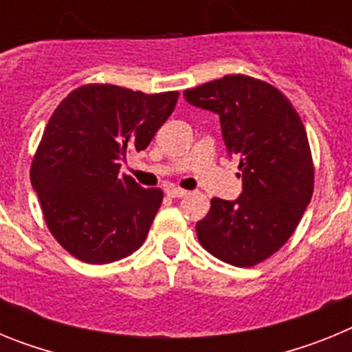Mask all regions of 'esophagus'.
Segmentation results:
<instances>
[{"label":"esophagus","mask_w":352,"mask_h":352,"mask_svg":"<svg viewBox=\"0 0 352 352\" xmlns=\"http://www.w3.org/2000/svg\"><path fill=\"white\" fill-rule=\"evenodd\" d=\"M166 192L169 197H185V195L188 194L186 190H183V188H176V186H169Z\"/></svg>","instance_id":"obj_1"}]
</instances>
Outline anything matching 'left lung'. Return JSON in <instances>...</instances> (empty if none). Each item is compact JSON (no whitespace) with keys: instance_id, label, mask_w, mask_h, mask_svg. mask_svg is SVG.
<instances>
[{"instance_id":"obj_1","label":"left lung","mask_w":352,"mask_h":352,"mask_svg":"<svg viewBox=\"0 0 352 352\" xmlns=\"http://www.w3.org/2000/svg\"><path fill=\"white\" fill-rule=\"evenodd\" d=\"M185 98L219 114L243 176L236 201L211 199L195 226L199 243L227 264L256 266L287 243L312 199L316 173L303 121L284 93L243 74L185 89Z\"/></svg>"}]
</instances>
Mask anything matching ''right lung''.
Wrapping results in <instances>:
<instances>
[{"label": "right lung", "instance_id": "right-lung-1", "mask_svg": "<svg viewBox=\"0 0 352 352\" xmlns=\"http://www.w3.org/2000/svg\"><path fill=\"white\" fill-rule=\"evenodd\" d=\"M178 96L84 84L56 107L30 178L49 231L76 259L114 263L144 243L164 192L121 176V162L148 148Z\"/></svg>", "mask_w": 352, "mask_h": 352}]
</instances>
